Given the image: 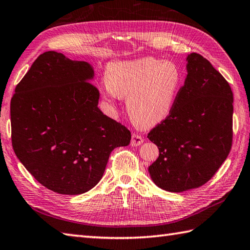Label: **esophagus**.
<instances>
[{
	"label": "esophagus",
	"mask_w": 250,
	"mask_h": 250,
	"mask_svg": "<svg viewBox=\"0 0 250 250\" xmlns=\"http://www.w3.org/2000/svg\"><path fill=\"white\" fill-rule=\"evenodd\" d=\"M143 142H144V139L139 134H132V137H131V146H140L141 144H143Z\"/></svg>",
	"instance_id": "1"
}]
</instances>
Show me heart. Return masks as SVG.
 Listing matches in <instances>:
<instances>
[{"mask_svg": "<svg viewBox=\"0 0 250 250\" xmlns=\"http://www.w3.org/2000/svg\"><path fill=\"white\" fill-rule=\"evenodd\" d=\"M105 81L104 97L125 98L126 111L134 124L150 128L172 113L183 87L184 74L176 63L146 57L109 63Z\"/></svg>", "mask_w": 250, "mask_h": 250, "instance_id": "obj_1", "label": "heart"}]
</instances>
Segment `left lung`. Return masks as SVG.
Wrapping results in <instances>:
<instances>
[{"label":"left lung","mask_w":250,"mask_h":250,"mask_svg":"<svg viewBox=\"0 0 250 250\" xmlns=\"http://www.w3.org/2000/svg\"><path fill=\"white\" fill-rule=\"evenodd\" d=\"M233 93L229 83L199 54L187 57V77L172 113L148 133L159 157L148 167L152 182L169 192L206 184L232 146Z\"/></svg>","instance_id":"1"}]
</instances>
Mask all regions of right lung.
Listing matches in <instances>:
<instances>
[{
  "label": "right lung",
  "mask_w": 250,
  "mask_h": 250,
  "mask_svg": "<svg viewBox=\"0 0 250 250\" xmlns=\"http://www.w3.org/2000/svg\"><path fill=\"white\" fill-rule=\"evenodd\" d=\"M91 64L46 51L10 101L16 156L37 182L60 194H82L102 178L110 152L131 132L98 107Z\"/></svg>",
  "instance_id": "1"
}]
</instances>
